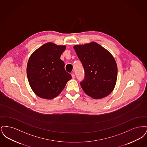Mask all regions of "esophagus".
Returning a JSON list of instances; mask_svg holds the SVG:
<instances>
[{
    "label": "esophagus",
    "instance_id": "obj_1",
    "mask_svg": "<svg viewBox=\"0 0 147 147\" xmlns=\"http://www.w3.org/2000/svg\"><path fill=\"white\" fill-rule=\"evenodd\" d=\"M71 77H72L73 79H74V78H75V75H74V73H72V74H71Z\"/></svg>",
    "mask_w": 147,
    "mask_h": 147
}]
</instances>
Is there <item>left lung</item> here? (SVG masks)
I'll return each mask as SVG.
<instances>
[{"label": "left lung", "instance_id": "obj_1", "mask_svg": "<svg viewBox=\"0 0 147 147\" xmlns=\"http://www.w3.org/2000/svg\"><path fill=\"white\" fill-rule=\"evenodd\" d=\"M85 71L80 85L86 94L93 98L109 95L114 89L117 66L112 55L95 42L74 46Z\"/></svg>", "mask_w": 147, "mask_h": 147}]
</instances>
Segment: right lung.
<instances>
[{
  "instance_id": "1",
  "label": "right lung",
  "mask_w": 147,
  "mask_h": 147,
  "mask_svg": "<svg viewBox=\"0 0 147 147\" xmlns=\"http://www.w3.org/2000/svg\"><path fill=\"white\" fill-rule=\"evenodd\" d=\"M66 46L48 42L36 49L27 65L28 83L35 94L45 99L57 96L71 76L64 69L60 59Z\"/></svg>"
}]
</instances>
